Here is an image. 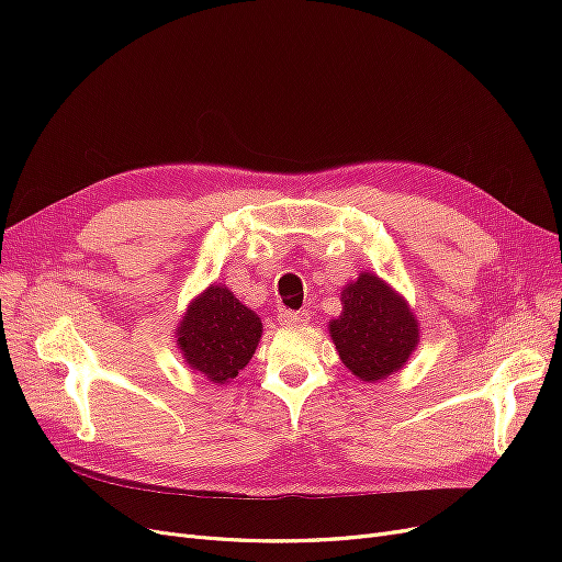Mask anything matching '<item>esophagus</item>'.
Here are the masks:
<instances>
[{"label": "esophagus", "mask_w": 562, "mask_h": 562, "mask_svg": "<svg viewBox=\"0 0 562 562\" xmlns=\"http://www.w3.org/2000/svg\"><path fill=\"white\" fill-rule=\"evenodd\" d=\"M278 321L282 323V326H305V323L310 321V312H305V310H299V312L284 310V312H280Z\"/></svg>", "instance_id": "obj_1"}]
</instances>
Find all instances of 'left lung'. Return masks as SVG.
<instances>
[{
    "label": "left lung",
    "instance_id": "left-lung-1",
    "mask_svg": "<svg viewBox=\"0 0 562 562\" xmlns=\"http://www.w3.org/2000/svg\"><path fill=\"white\" fill-rule=\"evenodd\" d=\"M328 330L341 364L364 382L401 371L422 339L417 314L403 293L371 271L341 289V314Z\"/></svg>",
    "mask_w": 562,
    "mask_h": 562
}]
</instances>
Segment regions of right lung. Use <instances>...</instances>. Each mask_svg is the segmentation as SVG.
<instances>
[{
  "mask_svg": "<svg viewBox=\"0 0 562 562\" xmlns=\"http://www.w3.org/2000/svg\"><path fill=\"white\" fill-rule=\"evenodd\" d=\"M261 318L225 284H210L189 303L175 328L182 360L212 385H225L252 360Z\"/></svg>",
  "mask_w": 562,
  "mask_h": 562,
  "instance_id": "obj_1",
  "label": "right lung"
}]
</instances>
